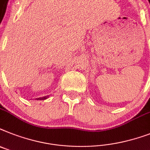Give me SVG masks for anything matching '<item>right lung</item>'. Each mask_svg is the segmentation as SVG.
I'll use <instances>...</instances> for the list:
<instances>
[{
  "label": "right lung",
  "instance_id": "right-lung-1",
  "mask_svg": "<svg viewBox=\"0 0 150 150\" xmlns=\"http://www.w3.org/2000/svg\"><path fill=\"white\" fill-rule=\"evenodd\" d=\"M49 97V96H43V97H40V98H36V100H45L46 98H47Z\"/></svg>",
  "mask_w": 150,
  "mask_h": 150
}]
</instances>
